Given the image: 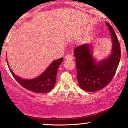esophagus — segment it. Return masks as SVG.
<instances>
[{
	"label": "esophagus",
	"mask_w": 128,
	"mask_h": 128,
	"mask_svg": "<svg viewBox=\"0 0 128 128\" xmlns=\"http://www.w3.org/2000/svg\"><path fill=\"white\" fill-rule=\"evenodd\" d=\"M65 58L66 60H72L73 59V55H71V54H67L65 56Z\"/></svg>",
	"instance_id": "esophagus-1"
}]
</instances>
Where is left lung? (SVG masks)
<instances>
[{
    "instance_id": "8db88e82",
    "label": "left lung",
    "mask_w": 128,
    "mask_h": 128,
    "mask_svg": "<svg viewBox=\"0 0 128 128\" xmlns=\"http://www.w3.org/2000/svg\"><path fill=\"white\" fill-rule=\"evenodd\" d=\"M112 41V53L106 59L96 62L92 56L90 46L84 44L76 47L74 50L79 86L86 92H96L109 84L118 67L121 56L118 40L114 29L108 23Z\"/></svg>"
}]
</instances>
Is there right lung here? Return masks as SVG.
Returning a JSON list of instances; mask_svg holds the SVG:
<instances>
[{
	"mask_svg": "<svg viewBox=\"0 0 128 128\" xmlns=\"http://www.w3.org/2000/svg\"><path fill=\"white\" fill-rule=\"evenodd\" d=\"M63 61V58L55 60L52 62L43 73L34 79H23L16 75L10 68L13 77L19 84L26 89L38 93H45L54 88L56 82L57 70Z\"/></svg>",
	"mask_w": 128,
	"mask_h": 128,
	"instance_id": "right-lung-1",
	"label": "right lung"
}]
</instances>
